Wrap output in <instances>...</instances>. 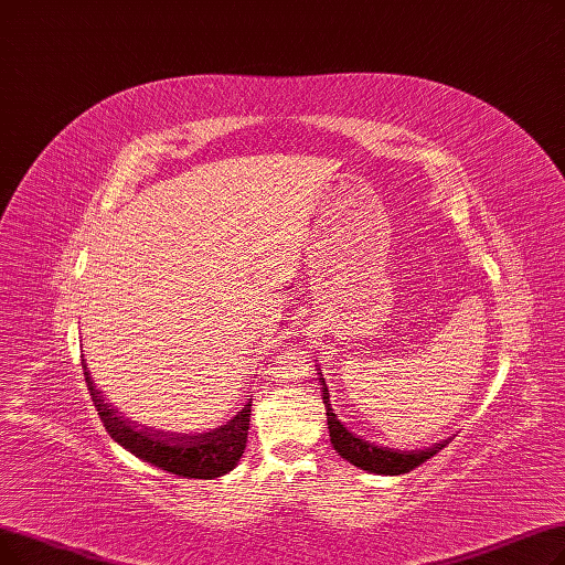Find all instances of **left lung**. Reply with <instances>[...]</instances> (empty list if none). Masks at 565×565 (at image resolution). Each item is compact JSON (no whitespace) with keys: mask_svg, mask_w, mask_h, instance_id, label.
Returning <instances> with one entry per match:
<instances>
[{"mask_svg":"<svg viewBox=\"0 0 565 565\" xmlns=\"http://www.w3.org/2000/svg\"><path fill=\"white\" fill-rule=\"evenodd\" d=\"M319 374V386H321V399H324L327 407V423H329V435H331V444L335 448V452L340 458H344L347 462H352L354 467L367 471V473H384V476H399L407 473L412 469H416L418 465H423L425 460L437 455L448 441L441 439L439 444L425 446V448H416V450H399V448H388V446H380L374 441H367L340 423V418L335 416L331 399H329V386L324 382V374L321 370H317Z\"/></svg>","mask_w":565,"mask_h":565,"instance_id":"left-lung-1","label":"left lung"}]
</instances>
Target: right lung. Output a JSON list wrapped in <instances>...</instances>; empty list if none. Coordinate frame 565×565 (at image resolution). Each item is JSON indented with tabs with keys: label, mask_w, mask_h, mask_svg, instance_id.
Instances as JSON below:
<instances>
[{
	"label": "right lung",
	"mask_w": 565,
	"mask_h": 565,
	"mask_svg": "<svg viewBox=\"0 0 565 565\" xmlns=\"http://www.w3.org/2000/svg\"><path fill=\"white\" fill-rule=\"evenodd\" d=\"M83 367L94 407L107 429V435H110L119 446H124L128 452L136 455V458L163 471L200 480L221 478L238 465L248 441L253 407L250 395L246 399V405L218 427L195 435L170 433V429H156L124 416L117 407H113V402H107L103 397V391L96 388L94 380L89 377L85 359Z\"/></svg>",
	"instance_id": "add662e5"
}]
</instances>
